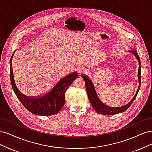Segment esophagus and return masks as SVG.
<instances>
[{"label":"esophagus","instance_id":"1","mask_svg":"<svg viewBox=\"0 0 152 152\" xmlns=\"http://www.w3.org/2000/svg\"><path fill=\"white\" fill-rule=\"evenodd\" d=\"M77 71L78 74L81 75L82 73H83L86 72V68H84V66H79L77 68Z\"/></svg>","mask_w":152,"mask_h":152}]
</instances>
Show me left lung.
I'll return each instance as SVG.
<instances>
[{
	"instance_id": "left-lung-1",
	"label": "left lung",
	"mask_w": 152,
	"mask_h": 152,
	"mask_svg": "<svg viewBox=\"0 0 152 152\" xmlns=\"http://www.w3.org/2000/svg\"><path fill=\"white\" fill-rule=\"evenodd\" d=\"M130 53H132L136 56L137 58V61L139 62V70H138V75H137V77H138V80H139V87L138 89H137V91L136 92V93L135 96H134V98L132 99L131 102L127 103V104L122 106V107H108V106L105 105L104 103H103L102 102H101L100 99H99L98 96H97V94H96V90L94 89V87L93 86V84L92 83L91 80L89 79V78L86 76V75H82V78L83 79L85 80V84H86V91L87 95H88V98L89 99V102L92 105V107H93V108L98 113L104 115H115V114H117L119 113H122L130 107L131 104L132 103V102H134V100L136 98V96L138 93V91L140 90V86H141V61H140V58L138 56V54H137V52L136 50H130Z\"/></svg>"
}]
</instances>
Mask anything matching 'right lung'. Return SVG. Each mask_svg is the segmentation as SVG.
<instances>
[{
	"mask_svg": "<svg viewBox=\"0 0 152 152\" xmlns=\"http://www.w3.org/2000/svg\"><path fill=\"white\" fill-rule=\"evenodd\" d=\"M10 60V78L12 89L23 105L31 113L42 116H49L58 113L65 104V93L73 80L78 77L76 72L59 80L46 93L39 97H28L18 89L14 79L12 59Z\"/></svg>",
	"mask_w": 152,
	"mask_h": 152,
	"instance_id": "right-lung-1",
	"label": "right lung"
}]
</instances>
